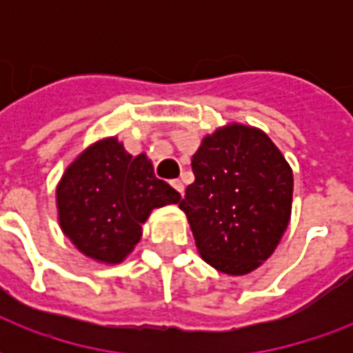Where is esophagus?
I'll return each instance as SVG.
<instances>
[{
  "label": "esophagus",
  "mask_w": 353,
  "mask_h": 353,
  "mask_svg": "<svg viewBox=\"0 0 353 353\" xmlns=\"http://www.w3.org/2000/svg\"><path fill=\"white\" fill-rule=\"evenodd\" d=\"M170 185H172V187H174V189H176L177 192H179V194H183V183H181V181H179V179H172V181H170Z\"/></svg>",
  "instance_id": "34e87169"
}]
</instances>
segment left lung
Instances as JSON below:
<instances>
[{
	"label": "left lung",
	"instance_id": "8db88e82",
	"mask_svg": "<svg viewBox=\"0 0 353 353\" xmlns=\"http://www.w3.org/2000/svg\"><path fill=\"white\" fill-rule=\"evenodd\" d=\"M192 181L179 208L199 253L219 272L255 270L280 244L293 200V172L265 132L229 124L192 154Z\"/></svg>",
	"mask_w": 353,
	"mask_h": 353
}]
</instances>
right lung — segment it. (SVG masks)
Masks as SVG:
<instances>
[{"instance_id": "obj_1", "label": "right lung", "mask_w": 353, "mask_h": 353, "mask_svg": "<svg viewBox=\"0 0 353 353\" xmlns=\"http://www.w3.org/2000/svg\"><path fill=\"white\" fill-rule=\"evenodd\" d=\"M179 192L154 176L145 154L132 157L117 138L96 141L68 166L57 189L60 227L90 259L121 263L141 238L154 208Z\"/></svg>"}]
</instances>
